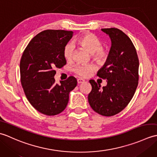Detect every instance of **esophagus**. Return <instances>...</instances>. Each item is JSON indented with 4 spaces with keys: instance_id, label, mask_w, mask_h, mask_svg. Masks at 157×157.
Returning <instances> with one entry per match:
<instances>
[{
    "instance_id": "esophagus-1",
    "label": "esophagus",
    "mask_w": 157,
    "mask_h": 157,
    "mask_svg": "<svg viewBox=\"0 0 157 157\" xmlns=\"http://www.w3.org/2000/svg\"><path fill=\"white\" fill-rule=\"evenodd\" d=\"M78 84H82V83H84V82H85V80L84 79H82V78H79V79H78Z\"/></svg>"
}]
</instances>
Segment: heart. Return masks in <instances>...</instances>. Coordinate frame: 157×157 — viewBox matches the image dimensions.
<instances>
[{"mask_svg": "<svg viewBox=\"0 0 157 157\" xmlns=\"http://www.w3.org/2000/svg\"><path fill=\"white\" fill-rule=\"evenodd\" d=\"M77 43L82 48L89 52L93 59L97 62H102L106 57V52L102 48V43L99 40L92 34H86L77 40ZM75 47L72 44L65 46L63 51L65 58L67 60H71L74 55ZM95 67L93 65H78L75 68V71L82 77H88L94 71Z\"/></svg>", "mask_w": 157, "mask_h": 157, "instance_id": "1", "label": "heart"}]
</instances>
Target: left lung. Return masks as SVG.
<instances>
[{"mask_svg":"<svg viewBox=\"0 0 157 157\" xmlns=\"http://www.w3.org/2000/svg\"><path fill=\"white\" fill-rule=\"evenodd\" d=\"M101 31L111 39V46L104 65L97 75L106 79L107 84L90 80L92 91L88 99L92 109L103 116H113L124 109L134 95L138 84L139 60L131 40L117 28Z\"/></svg>","mask_w":157,"mask_h":157,"instance_id":"1","label":"left lung"}]
</instances>
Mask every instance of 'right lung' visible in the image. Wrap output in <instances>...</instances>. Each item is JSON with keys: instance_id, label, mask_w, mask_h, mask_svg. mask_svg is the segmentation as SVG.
<instances>
[{"instance_id": "add662e5", "label": "right lung", "mask_w": 157, "mask_h": 157, "mask_svg": "<svg viewBox=\"0 0 157 157\" xmlns=\"http://www.w3.org/2000/svg\"><path fill=\"white\" fill-rule=\"evenodd\" d=\"M73 32L44 30L33 38L23 52L20 61L21 82L30 104L40 113L56 115L64 111L69 95L77 86L73 76L55 84V69L67 62L63 55Z\"/></svg>"}]
</instances>
